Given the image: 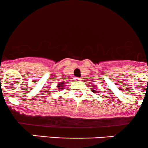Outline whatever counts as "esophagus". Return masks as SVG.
Listing matches in <instances>:
<instances>
[{"label": "esophagus", "mask_w": 148, "mask_h": 148, "mask_svg": "<svg viewBox=\"0 0 148 148\" xmlns=\"http://www.w3.org/2000/svg\"><path fill=\"white\" fill-rule=\"evenodd\" d=\"M75 79L76 81H81V80H82V79L79 78V77H75Z\"/></svg>", "instance_id": "esophagus-1"}]
</instances>
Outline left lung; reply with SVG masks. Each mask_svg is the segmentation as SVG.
Segmentation results:
<instances>
[{
	"label": "left lung",
	"instance_id": "8db88e82",
	"mask_svg": "<svg viewBox=\"0 0 148 148\" xmlns=\"http://www.w3.org/2000/svg\"><path fill=\"white\" fill-rule=\"evenodd\" d=\"M95 87V85H94V87ZM92 89H93V88H92ZM92 91H94V94H96V93H97V92H98V91H96V89H93V90Z\"/></svg>",
	"mask_w": 148,
	"mask_h": 148
}]
</instances>
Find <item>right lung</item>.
<instances>
[{
    "mask_svg": "<svg viewBox=\"0 0 148 148\" xmlns=\"http://www.w3.org/2000/svg\"><path fill=\"white\" fill-rule=\"evenodd\" d=\"M57 87H58V90H61V89H64V82H61V83H59L57 85Z\"/></svg>",
    "mask_w": 148,
    "mask_h": 148,
    "instance_id": "add662e5",
    "label": "right lung"
}]
</instances>
